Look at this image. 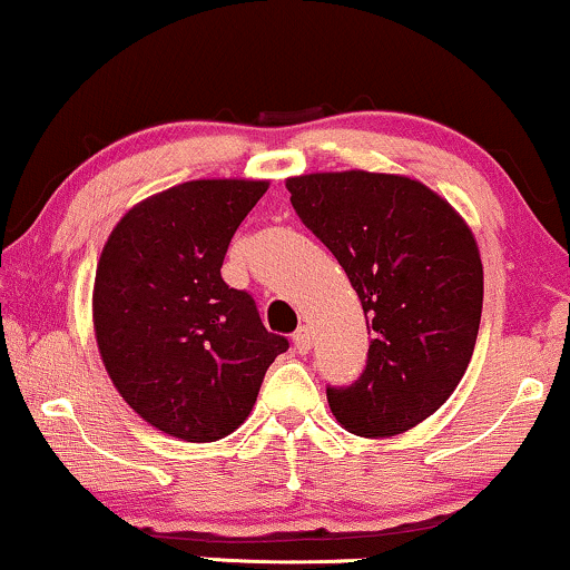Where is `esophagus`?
<instances>
[{
    "mask_svg": "<svg viewBox=\"0 0 570 570\" xmlns=\"http://www.w3.org/2000/svg\"><path fill=\"white\" fill-rule=\"evenodd\" d=\"M293 345H295V350H298L301 355L308 353V350H311V330H308V326H298V330H295Z\"/></svg>",
    "mask_w": 570,
    "mask_h": 570,
    "instance_id": "obj_1",
    "label": "esophagus"
}]
</instances>
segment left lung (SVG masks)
Segmentation results:
<instances>
[{
    "label": "left lung",
    "mask_w": 570,
    "mask_h": 570,
    "mask_svg": "<svg viewBox=\"0 0 570 570\" xmlns=\"http://www.w3.org/2000/svg\"><path fill=\"white\" fill-rule=\"evenodd\" d=\"M285 186L347 272L371 334L361 379L326 389L332 415L365 439L410 431L454 394L478 342L482 262L470 225L407 176L334 170Z\"/></svg>",
    "instance_id": "obj_1"
}]
</instances>
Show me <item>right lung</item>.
I'll return each instance as SVG.
<instances>
[{
  "label": "right lung",
  "instance_id": "add662e5",
  "mask_svg": "<svg viewBox=\"0 0 570 570\" xmlns=\"http://www.w3.org/2000/svg\"><path fill=\"white\" fill-rule=\"evenodd\" d=\"M269 189L199 178L153 194L100 252L92 326L108 376L145 423L174 439H225L287 340L264 330L246 291L220 275L233 233Z\"/></svg>",
  "mask_w": 570,
  "mask_h": 570
}]
</instances>
